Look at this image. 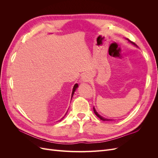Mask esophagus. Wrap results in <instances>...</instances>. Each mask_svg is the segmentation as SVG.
<instances>
[{
	"mask_svg": "<svg viewBox=\"0 0 158 158\" xmlns=\"http://www.w3.org/2000/svg\"><path fill=\"white\" fill-rule=\"evenodd\" d=\"M91 77L88 74H85L82 76V81L83 82H88L90 81Z\"/></svg>",
	"mask_w": 158,
	"mask_h": 158,
	"instance_id": "esophagus-1",
	"label": "esophagus"
}]
</instances>
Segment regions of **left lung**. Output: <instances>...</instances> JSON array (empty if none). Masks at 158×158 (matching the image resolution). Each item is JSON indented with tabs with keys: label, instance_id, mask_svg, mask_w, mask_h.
<instances>
[{
	"label": "left lung",
	"instance_id": "left-lung-1",
	"mask_svg": "<svg viewBox=\"0 0 158 158\" xmlns=\"http://www.w3.org/2000/svg\"><path fill=\"white\" fill-rule=\"evenodd\" d=\"M129 41H130V42H131L132 43V44H133L134 45H135V43H133V42H132L131 41H130V40H128ZM94 109V113H95V114H96V115H97V117H98L100 119H101V120H102V121H112V120H111V119H108V118H104V117H102L101 115H99V114L98 113V112L96 111V110H95V108L94 107L93 108Z\"/></svg>",
	"mask_w": 158,
	"mask_h": 158
}]
</instances>
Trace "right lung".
I'll return each mask as SVG.
<instances>
[{
  "label": "right lung",
  "mask_w": 158,
  "mask_h": 158,
  "mask_svg": "<svg viewBox=\"0 0 158 158\" xmlns=\"http://www.w3.org/2000/svg\"><path fill=\"white\" fill-rule=\"evenodd\" d=\"M78 85L77 84H76L74 85V88H73V93H72V98H73V95H74V92H75V90H76V88H78ZM72 98H71V99H72ZM66 114H65V115H66ZM65 115H64V116H65ZM64 117H63V118H62L60 119V121L62 120V119H63V118H64Z\"/></svg>",
  "instance_id": "right-lung-1"
}]
</instances>
